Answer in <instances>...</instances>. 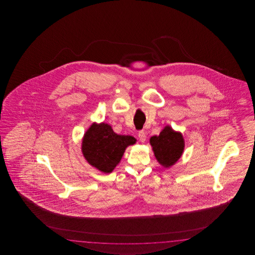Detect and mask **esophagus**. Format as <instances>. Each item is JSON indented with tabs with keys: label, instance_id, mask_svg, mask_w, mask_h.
Masks as SVG:
<instances>
[{
	"label": "esophagus",
	"instance_id": "obj_1",
	"mask_svg": "<svg viewBox=\"0 0 255 255\" xmlns=\"http://www.w3.org/2000/svg\"><path fill=\"white\" fill-rule=\"evenodd\" d=\"M146 137V132H145L144 130H140V131L138 132V138H139V140H140L141 142H145Z\"/></svg>",
	"mask_w": 255,
	"mask_h": 255
}]
</instances>
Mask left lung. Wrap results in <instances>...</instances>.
Returning <instances> with one entry per match:
<instances>
[{
    "label": "left lung",
    "mask_w": 255,
    "mask_h": 255,
    "mask_svg": "<svg viewBox=\"0 0 255 255\" xmlns=\"http://www.w3.org/2000/svg\"><path fill=\"white\" fill-rule=\"evenodd\" d=\"M155 157L163 168H170L179 160L184 151L185 141L179 131L165 126L159 135L149 139Z\"/></svg>",
    "instance_id": "left-lung-1"
}]
</instances>
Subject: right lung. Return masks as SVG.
I'll list each match as a JSON object with an SVG mask.
<instances>
[{"instance_id":"right-lung-1","label":"right lung","mask_w":255,"mask_h":255,"mask_svg":"<svg viewBox=\"0 0 255 255\" xmlns=\"http://www.w3.org/2000/svg\"><path fill=\"white\" fill-rule=\"evenodd\" d=\"M136 142L132 135H119L111 126L94 122L82 138V154L87 162L103 173H111L126 148Z\"/></svg>"}]
</instances>
